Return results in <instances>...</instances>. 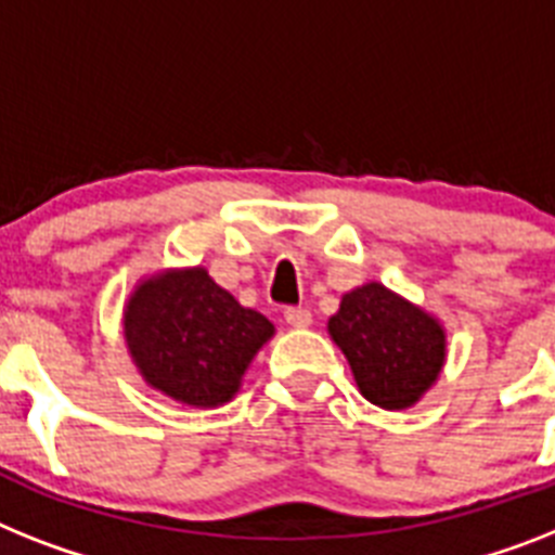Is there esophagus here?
I'll return each mask as SVG.
<instances>
[{
	"label": "esophagus",
	"instance_id": "1",
	"mask_svg": "<svg viewBox=\"0 0 555 555\" xmlns=\"http://www.w3.org/2000/svg\"><path fill=\"white\" fill-rule=\"evenodd\" d=\"M283 320H286L292 328H306L311 326V311L304 309V306H288V309L283 311Z\"/></svg>",
	"mask_w": 555,
	"mask_h": 555
}]
</instances>
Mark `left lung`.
<instances>
[{"mask_svg":"<svg viewBox=\"0 0 555 555\" xmlns=\"http://www.w3.org/2000/svg\"><path fill=\"white\" fill-rule=\"evenodd\" d=\"M328 334L349 360L365 400L379 409L414 405L446 363L442 326L379 283L343 297Z\"/></svg>","mask_w":555,"mask_h":555,"instance_id":"obj_1","label":"left lung"}]
</instances>
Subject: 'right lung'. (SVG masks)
I'll use <instances>...</instances> for the list:
<instances>
[{"label":"right lung","instance_id":"add662e5","mask_svg":"<svg viewBox=\"0 0 555 555\" xmlns=\"http://www.w3.org/2000/svg\"><path fill=\"white\" fill-rule=\"evenodd\" d=\"M124 334L150 386L195 409H212L232 400L274 326L237 304L206 269H186L150 278L132 292Z\"/></svg>","mask_w":555,"mask_h":555}]
</instances>
